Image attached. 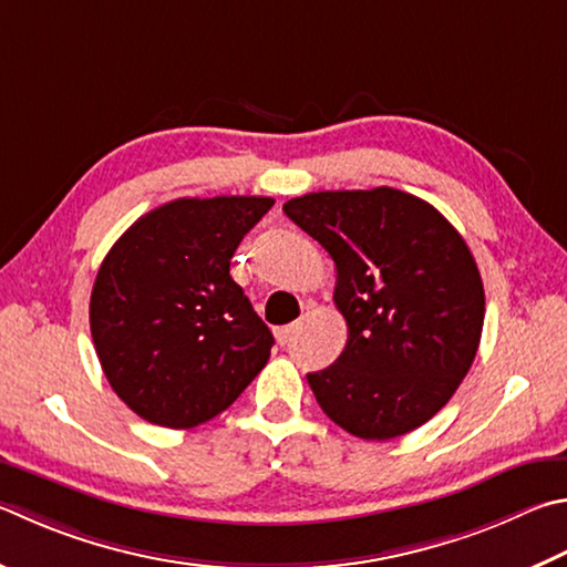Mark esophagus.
<instances>
[{
  "mask_svg": "<svg viewBox=\"0 0 567 567\" xmlns=\"http://www.w3.org/2000/svg\"><path fill=\"white\" fill-rule=\"evenodd\" d=\"M295 329H297V324L277 327V329H275V337H277V342H280V344H287V342H290L292 334H295Z\"/></svg>",
  "mask_w": 567,
  "mask_h": 567,
  "instance_id": "obj_1",
  "label": "esophagus"
}]
</instances>
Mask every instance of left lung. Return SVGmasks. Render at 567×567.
Masks as SVG:
<instances>
[{"label":"left lung","mask_w":567,"mask_h":567,"mask_svg":"<svg viewBox=\"0 0 567 567\" xmlns=\"http://www.w3.org/2000/svg\"><path fill=\"white\" fill-rule=\"evenodd\" d=\"M334 260L347 347L307 374L352 436H404L446 406L478 352L483 282L458 230L396 188L319 190L282 205Z\"/></svg>","instance_id":"obj_1"}]
</instances>
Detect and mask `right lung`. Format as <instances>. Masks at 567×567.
I'll return each instance as SVG.
<instances>
[{
    "instance_id": "add662e5",
    "label": "right lung",
    "mask_w": 567,
    "mask_h": 567,
    "mask_svg": "<svg viewBox=\"0 0 567 567\" xmlns=\"http://www.w3.org/2000/svg\"><path fill=\"white\" fill-rule=\"evenodd\" d=\"M275 205L178 198L138 218L99 267L91 337L111 389L151 424L193 429L238 399L275 344L230 257Z\"/></svg>"
}]
</instances>
